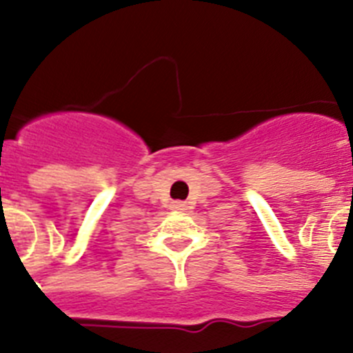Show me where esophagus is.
I'll list each match as a JSON object with an SVG mask.
<instances>
[{
    "instance_id": "obj_1",
    "label": "esophagus",
    "mask_w": 353,
    "mask_h": 353,
    "mask_svg": "<svg viewBox=\"0 0 353 353\" xmlns=\"http://www.w3.org/2000/svg\"><path fill=\"white\" fill-rule=\"evenodd\" d=\"M171 208H173V210L183 212L187 210V203L185 201H173V203H171Z\"/></svg>"
}]
</instances>
